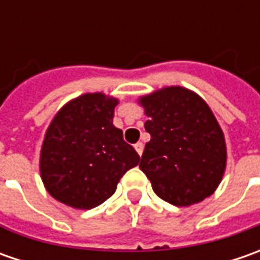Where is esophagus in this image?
<instances>
[{"label":"esophagus","instance_id":"obj_1","mask_svg":"<svg viewBox=\"0 0 260 260\" xmlns=\"http://www.w3.org/2000/svg\"><path fill=\"white\" fill-rule=\"evenodd\" d=\"M135 149H136V152H137L139 155L142 156V153H143V143H142V142H139V143H136V145H135Z\"/></svg>","mask_w":260,"mask_h":260}]
</instances>
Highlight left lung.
<instances>
[{
    "instance_id": "8db88e82",
    "label": "left lung",
    "mask_w": 260,
    "mask_h": 260,
    "mask_svg": "<svg viewBox=\"0 0 260 260\" xmlns=\"http://www.w3.org/2000/svg\"><path fill=\"white\" fill-rule=\"evenodd\" d=\"M149 120L140 169L157 197L178 207L201 203L218 186L227 150L223 130L204 100L168 86L139 100Z\"/></svg>"
}]
</instances>
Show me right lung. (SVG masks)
Returning a JSON list of instances; mask_svg holds the SVG:
<instances>
[{"instance_id": "add662e5", "label": "right lung", "mask_w": 260, "mask_h": 260, "mask_svg": "<svg viewBox=\"0 0 260 260\" xmlns=\"http://www.w3.org/2000/svg\"><path fill=\"white\" fill-rule=\"evenodd\" d=\"M118 100L84 94L63 105L46 132L40 175L55 200L78 210L103 204L140 160L113 124Z\"/></svg>"}]
</instances>
